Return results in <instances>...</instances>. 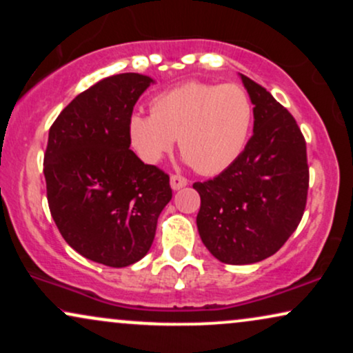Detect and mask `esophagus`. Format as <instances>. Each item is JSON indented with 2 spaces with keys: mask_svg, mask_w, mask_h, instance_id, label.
Masks as SVG:
<instances>
[{
  "mask_svg": "<svg viewBox=\"0 0 353 353\" xmlns=\"http://www.w3.org/2000/svg\"><path fill=\"white\" fill-rule=\"evenodd\" d=\"M188 185V179L185 177L179 176V174H174V176H171V188L174 190H179L182 188H185Z\"/></svg>",
  "mask_w": 353,
  "mask_h": 353,
  "instance_id": "1",
  "label": "esophagus"
}]
</instances>
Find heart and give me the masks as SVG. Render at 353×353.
<instances>
[{"label":"heart","instance_id":"obj_1","mask_svg":"<svg viewBox=\"0 0 353 353\" xmlns=\"http://www.w3.org/2000/svg\"><path fill=\"white\" fill-rule=\"evenodd\" d=\"M151 116L129 117V139L141 159L159 163L177 137L185 163L214 176L244 152L254 125V103L237 84L185 83L151 99Z\"/></svg>","mask_w":353,"mask_h":353}]
</instances>
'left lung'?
<instances>
[{
    "instance_id": "left-lung-1",
    "label": "left lung",
    "mask_w": 353,
    "mask_h": 353,
    "mask_svg": "<svg viewBox=\"0 0 353 353\" xmlns=\"http://www.w3.org/2000/svg\"><path fill=\"white\" fill-rule=\"evenodd\" d=\"M241 79L254 103V134L229 169L192 184L201 196L202 242L232 265L277 252L297 229L309 190L305 139L294 116L261 84Z\"/></svg>"
}]
</instances>
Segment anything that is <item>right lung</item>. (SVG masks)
Here are the masks:
<instances>
[{"mask_svg": "<svg viewBox=\"0 0 353 353\" xmlns=\"http://www.w3.org/2000/svg\"><path fill=\"white\" fill-rule=\"evenodd\" d=\"M152 83L137 72L109 76L76 96L50 129L44 179L51 216L64 241L98 264L141 261L172 197L168 174L129 149V117Z\"/></svg>", "mask_w": 353, "mask_h": 353, "instance_id": "right-lung-1", "label": "right lung"}]
</instances>
